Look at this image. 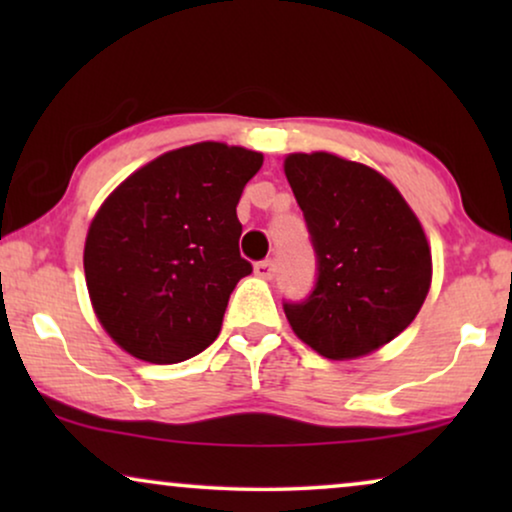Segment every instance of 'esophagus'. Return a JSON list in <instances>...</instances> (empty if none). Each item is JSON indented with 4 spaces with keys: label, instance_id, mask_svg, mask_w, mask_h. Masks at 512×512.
Listing matches in <instances>:
<instances>
[{
    "label": "esophagus",
    "instance_id": "1",
    "mask_svg": "<svg viewBox=\"0 0 512 512\" xmlns=\"http://www.w3.org/2000/svg\"><path fill=\"white\" fill-rule=\"evenodd\" d=\"M254 272L261 279H272V275H275V263L272 261H261L254 265Z\"/></svg>",
    "mask_w": 512,
    "mask_h": 512
}]
</instances>
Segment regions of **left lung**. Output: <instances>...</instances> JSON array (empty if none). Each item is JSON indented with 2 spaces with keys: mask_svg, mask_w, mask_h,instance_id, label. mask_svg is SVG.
<instances>
[{
  "mask_svg": "<svg viewBox=\"0 0 512 512\" xmlns=\"http://www.w3.org/2000/svg\"><path fill=\"white\" fill-rule=\"evenodd\" d=\"M284 174L319 258L312 296L284 305L293 333L333 361L377 352L415 321L431 289L422 221L382 172L335 153H289Z\"/></svg>",
  "mask_w": 512,
  "mask_h": 512,
  "instance_id": "left-lung-1",
  "label": "left lung"
}]
</instances>
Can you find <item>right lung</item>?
Returning a JSON list of instances; mask_svg holds the SVG:
<instances>
[{"label": "right lung", "mask_w": 512, "mask_h": 512, "mask_svg": "<svg viewBox=\"0 0 512 512\" xmlns=\"http://www.w3.org/2000/svg\"><path fill=\"white\" fill-rule=\"evenodd\" d=\"M263 153L198 142L153 158L107 195L88 226L83 272L97 321L149 363L200 354L251 272L237 202Z\"/></svg>", "instance_id": "obj_1"}]
</instances>
